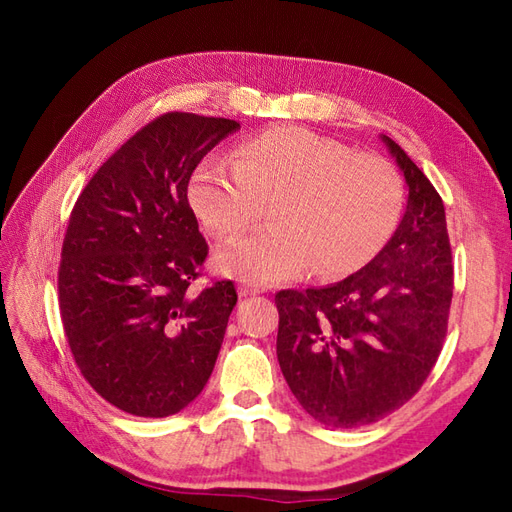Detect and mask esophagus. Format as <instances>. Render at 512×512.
<instances>
[{
  "instance_id": "obj_1",
  "label": "esophagus",
  "mask_w": 512,
  "mask_h": 512,
  "mask_svg": "<svg viewBox=\"0 0 512 512\" xmlns=\"http://www.w3.org/2000/svg\"><path fill=\"white\" fill-rule=\"evenodd\" d=\"M259 292H264V288H259V286H242V288H239V295H242V297H255V295H259Z\"/></svg>"
}]
</instances>
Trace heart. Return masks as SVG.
Wrapping results in <instances>:
<instances>
[{
  "mask_svg": "<svg viewBox=\"0 0 512 512\" xmlns=\"http://www.w3.org/2000/svg\"><path fill=\"white\" fill-rule=\"evenodd\" d=\"M189 202L215 237L242 233L270 202L266 231L235 239L215 255L220 273L277 284L314 266L345 277L383 250L400 220L405 191L396 167L303 127L281 125L248 138L237 162L195 169Z\"/></svg>",
  "mask_w": 512,
  "mask_h": 512,
  "instance_id": "1",
  "label": "heart"
}]
</instances>
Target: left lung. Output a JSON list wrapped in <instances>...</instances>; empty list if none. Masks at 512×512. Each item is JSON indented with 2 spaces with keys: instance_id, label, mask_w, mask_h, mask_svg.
<instances>
[{
  "instance_id": "obj_1",
  "label": "left lung",
  "mask_w": 512,
  "mask_h": 512,
  "mask_svg": "<svg viewBox=\"0 0 512 512\" xmlns=\"http://www.w3.org/2000/svg\"><path fill=\"white\" fill-rule=\"evenodd\" d=\"M380 138L409 187L396 233L339 284L275 295L281 372L299 405L334 429L365 427L405 405L447 336L453 264L442 198L394 140Z\"/></svg>"
}]
</instances>
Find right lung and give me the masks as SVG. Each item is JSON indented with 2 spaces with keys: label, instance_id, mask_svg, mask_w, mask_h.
<instances>
[{
  "label": "right lung",
  "instance_id": "right-lung-1",
  "mask_svg": "<svg viewBox=\"0 0 512 512\" xmlns=\"http://www.w3.org/2000/svg\"><path fill=\"white\" fill-rule=\"evenodd\" d=\"M237 121L169 112L107 158L76 200L59 308L83 378L110 405L165 418L198 398L237 303L233 281L189 290L209 244L187 198L195 167Z\"/></svg>",
  "mask_w": 512,
  "mask_h": 512
}]
</instances>
